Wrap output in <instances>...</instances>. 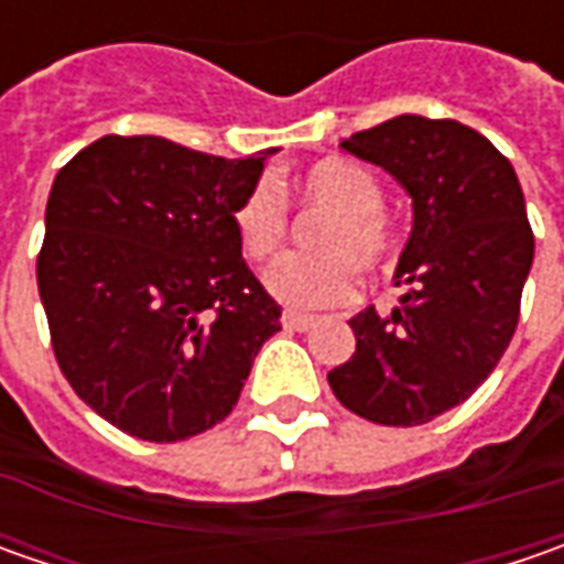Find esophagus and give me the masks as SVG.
<instances>
[{
  "mask_svg": "<svg viewBox=\"0 0 564 564\" xmlns=\"http://www.w3.org/2000/svg\"><path fill=\"white\" fill-rule=\"evenodd\" d=\"M314 323H316L314 314H297V311H285V314H282V326H285V329H292V333H307Z\"/></svg>",
  "mask_w": 564,
  "mask_h": 564,
  "instance_id": "esophagus-1",
  "label": "esophagus"
}]
</instances>
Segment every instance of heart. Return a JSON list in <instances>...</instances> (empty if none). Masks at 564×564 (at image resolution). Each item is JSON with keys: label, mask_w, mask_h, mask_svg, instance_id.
I'll return each mask as SVG.
<instances>
[{"label": "heart", "mask_w": 564, "mask_h": 564, "mask_svg": "<svg viewBox=\"0 0 564 564\" xmlns=\"http://www.w3.org/2000/svg\"><path fill=\"white\" fill-rule=\"evenodd\" d=\"M307 206L329 213L314 235L323 257H285L267 270V292L289 307H333L355 294V267L377 272L392 253V231L382 213V185L351 160H319L297 175ZM285 206L270 185L250 187L235 209V235L253 263L270 260L285 241Z\"/></svg>", "instance_id": "obj_1"}]
</instances>
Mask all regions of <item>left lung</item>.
<instances>
[{
    "mask_svg": "<svg viewBox=\"0 0 564 564\" xmlns=\"http://www.w3.org/2000/svg\"><path fill=\"white\" fill-rule=\"evenodd\" d=\"M341 150L404 187L414 226L395 267L399 304L348 319L358 348L329 386L367 421L430 423L492 373L514 336L533 263L524 194L509 160L462 121L395 116Z\"/></svg>",
    "mask_w": 564,
    "mask_h": 564,
    "instance_id": "1",
    "label": "left lung"
}]
</instances>
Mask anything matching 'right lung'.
Instances as JSON below:
<instances>
[{
    "instance_id": "right-lung-1",
    "label": "right lung",
    "mask_w": 564,
    "mask_h": 564,
    "mask_svg": "<svg viewBox=\"0 0 564 564\" xmlns=\"http://www.w3.org/2000/svg\"><path fill=\"white\" fill-rule=\"evenodd\" d=\"M272 153L223 160L106 134L55 175L40 301L65 379L121 433L178 443L226 421L282 329L235 235Z\"/></svg>"
}]
</instances>
